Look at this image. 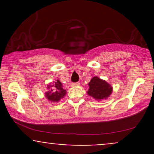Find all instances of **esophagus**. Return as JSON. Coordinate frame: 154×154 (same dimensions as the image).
<instances>
[{"label": "esophagus", "mask_w": 154, "mask_h": 154, "mask_svg": "<svg viewBox=\"0 0 154 154\" xmlns=\"http://www.w3.org/2000/svg\"><path fill=\"white\" fill-rule=\"evenodd\" d=\"M79 82H74L72 83L71 86L72 87H75V86H79Z\"/></svg>", "instance_id": "obj_1"}]
</instances>
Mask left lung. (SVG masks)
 I'll return each instance as SVG.
<instances>
[{"label": "left lung", "instance_id": "8db88e82", "mask_svg": "<svg viewBox=\"0 0 154 154\" xmlns=\"http://www.w3.org/2000/svg\"><path fill=\"white\" fill-rule=\"evenodd\" d=\"M88 85L89 89L87 91L88 95L98 101L106 99L113 91L111 85L98 77H93L88 83Z\"/></svg>", "mask_w": 154, "mask_h": 154}]
</instances>
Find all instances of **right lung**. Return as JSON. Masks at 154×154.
I'll list each match as a JSON object with an SVG mask.
<instances>
[{
    "label": "right lung",
    "instance_id": "obj_1",
    "mask_svg": "<svg viewBox=\"0 0 154 154\" xmlns=\"http://www.w3.org/2000/svg\"><path fill=\"white\" fill-rule=\"evenodd\" d=\"M48 91L45 92V96L48 101L57 103L61 98H64L66 91L62 87V83L59 79L49 83L47 85Z\"/></svg>",
    "mask_w": 154,
    "mask_h": 154
}]
</instances>
